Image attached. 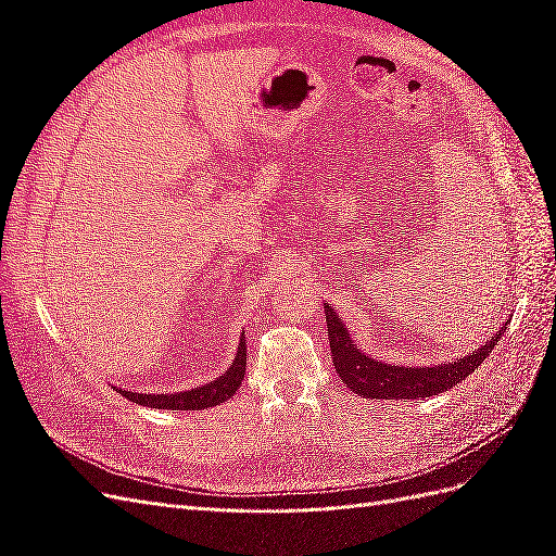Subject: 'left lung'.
I'll list each match as a JSON object with an SVG mask.
<instances>
[{
	"label": "left lung",
	"instance_id": "1",
	"mask_svg": "<svg viewBox=\"0 0 556 556\" xmlns=\"http://www.w3.org/2000/svg\"><path fill=\"white\" fill-rule=\"evenodd\" d=\"M327 313V333L333 368L339 378L364 399H425L447 392L450 387L468 378L476 368L490 357V352L501 339L496 336L480 345L476 352H468L466 357L457 362H447L439 366H392L378 362L364 352L350 339V331L341 323V317L333 313L331 304L325 306Z\"/></svg>",
	"mask_w": 556,
	"mask_h": 556
}]
</instances>
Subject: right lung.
<instances>
[{
    "label": "right lung",
    "instance_id": "obj_1",
    "mask_svg": "<svg viewBox=\"0 0 556 556\" xmlns=\"http://www.w3.org/2000/svg\"><path fill=\"white\" fill-rule=\"evenodd\" d=\"M245 336H241V343L237 350V357H233L231 366L227 371L215 378L206 384L194 387V390L188 392H174V394H139V392H123L125 399L139 403V406H150V408H162V410H201V408H211L231 399L237 394L239 384L245 378Z\"/></svg>",
    "mask_w": 556,
    "mask_h": 556
}]
</instances>
